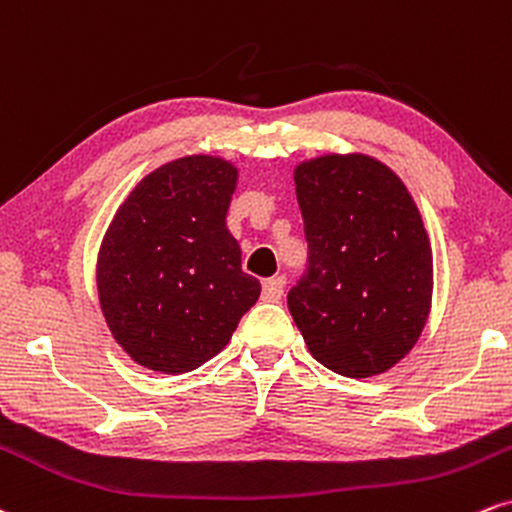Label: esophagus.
<instances>
[{
	"mask_svg": "<svg viewBox=\"0 0 512 512\" xmlns=\"http://www.w3.org/2000/svg\"><path fill=\"white\" fill-rule=\"evenodd\" d=\"M285 290V278H268L263 280V299L266 302H278Z\"/></svg>",
	"mask_w": 512,
	"mask_h": 512,
	"instance_id": "obj_1",
	"label": "esophagus"
}]
</instances>
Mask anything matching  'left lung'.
<instances>
[{"label": "left lung", "instance_id": "obj_1", "mask_svg": "<svg viewBox=\"0 0 512 512\" xmlns=\"http://www.w3.org/2000/svg\"><path fill=\"white\" fill-rule=\"evenodd\" d=\"M309 244L287 292L316 362L350 378L395 366L422 335L434 261L422 215L390 167L369 155H323L294 170Z\"/></svg>", "mask_w": 512, "mask_h": 512}]
</instances>
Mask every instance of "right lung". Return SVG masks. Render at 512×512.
Masks as SVG:
<instances>
[{
	"mask_svg": "<svg viewBox=\"0 0 512 512\" xmlns=\"http://www.w3.org/2000/svg\"><path fill=\"white\" fill-rule=\"evenodd\" d=\"M237 170L189 155L150 172L114 215L98 256V294L114 340L136 364L186 374L215 357L261 282L227 230Z\"/></svg>",
	"mask_w": 512,
	"mask_h": 512,
	"instance_id": "right-lung-1",
	"label": "right lung"
}]
</instances>
